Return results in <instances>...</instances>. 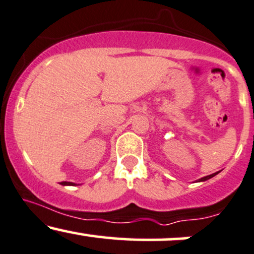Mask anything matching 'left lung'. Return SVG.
Here are the masks:
<instances>
[{"instance_id":"1","label":"left lung","mask_w":254,"mask_h":254,"mask_svg":"<svg viewBox=\"0 0 254 254\" xmlns=\"http://www.w3.org/2000/svg\"><path fill=\"white\" fill-rule=\"evenodd\" d=\"M220 172H216V173H213V174H210V175H208V176H204V177H201V179H198L196 182H203V181H207V180H209V179H212V177H214L215 175H218Z\"/></svg>"}]
</instances>
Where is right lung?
<instances>
[{
	"label": "right lung",
	"mask_w": 254,
	"mask_h": 254,
	"mask_svg": "<svg viewBox=\"0 0 254 254\" xmlns=\"http://www.w3.org/2000/svg\"><path fill=\"white\" fill-rule=\"evenodd\" d=\"M60 185H63V186H78L77 183H73V182H61Z\"/></svg>",
	"instance_id": "1"
}]
</instances>
